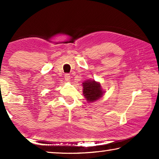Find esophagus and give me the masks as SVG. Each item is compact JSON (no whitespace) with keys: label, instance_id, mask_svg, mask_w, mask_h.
I'll use <instances>...</instances> for the list:
<instances>
[{"label":"esophagus","instance_id":"1","mask_svg":"<svg viewBox=\"0 0 159 159\" xmlns=\"http://www.w3.org/2000/svg\"><path fill=\"white\" fill-rule=\"evenodd\" d=\"M70 79H71V76H70V75L69 74H66L64 75V79H65L66 81H70Z\"/></svg>","mask_w":159,"mask_h":159}]
</instances>
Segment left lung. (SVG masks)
Instances as JSON below:
<instances>
[{
	"label": "left lung",
	"instance_id": "1",
	"mask_svg": "<svg viewBox=\"0 0 159 159\" xmlns=\"http://www.w3.org/2000/svg\"><path fill=\"white\" fill-rule=\"evenodd\" d=\"M83 95L88 102H94L101 98L102 90L100 84L95 80H87L83 83Z\"/></svg>",
	"mask_w": 159,
	"mask_h": 159
}]
</instances>
